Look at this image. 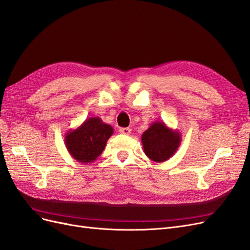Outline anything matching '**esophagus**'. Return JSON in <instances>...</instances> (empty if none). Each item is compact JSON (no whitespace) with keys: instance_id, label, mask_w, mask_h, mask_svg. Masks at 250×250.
<instances>
[{"instance_id":"34e87169","label":"esophagus","mask_w":250,"mask_h":250,"mask_svg":"<svg viewBox=\"0 0 250 250\" xmlns=\"http://www.w3.org/2000/svg\"><path fill=\"white\" fill-rule=\"evenodd\" d=\"M119 131H120V133H122V134L129 135L130 132H131V129H130V128H120Z\"/></svg>"}]
</instances>
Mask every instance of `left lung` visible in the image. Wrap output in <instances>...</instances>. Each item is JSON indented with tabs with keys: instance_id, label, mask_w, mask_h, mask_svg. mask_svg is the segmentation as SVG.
I'll use <instances>...</instances> for the list:
<instances>
[{
	"instance_id": "8db88e82",
	"label": "left lung",
	"mask_w": 250,
	"mask_h": 250,
	"mask_svg": "<svg viewBox=\"0 0 250 250\" xmlns=\"http://www.w3.org/2000/svg\"><path fill=\"white\" fill-rule=\"evenodd\" d=\"M181 143V134L161 121H155L142 134L144 152L151 161L163 163L168 161L177 151Z\"/></svg>"
}]
</instances>
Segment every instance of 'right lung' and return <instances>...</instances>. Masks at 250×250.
<instances>
[{"instance_id": "right-lung-1", "label": "right lung", "mask_w": 250, "mask_h": 250, "mask_svg": "<svg viewBox=\"0 0 250 250\" xmlns=\"http://www.w3.org/2000/svg\"><path fill=\"white\" fill-rule=\"evenodd\" d=\"M113 133V128L93 117L86 119L76 129L69 130L64 137L65 147L75 161L89 164L96 161Z\"/></svg>"}]
</instances>
